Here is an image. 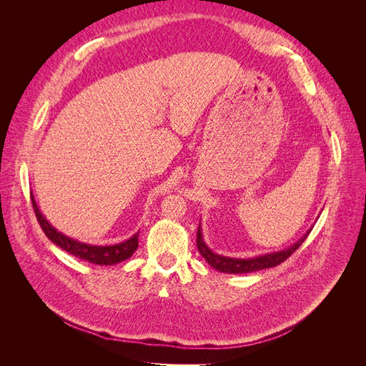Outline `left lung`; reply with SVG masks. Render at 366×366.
Instances as JSON below:
<instances>
[{"instance_id":"left-lung-1","label":"left lung","mask_w":366,"mask_h":366,"mask_svg":"<svg viewBox=\"0 0 366 366\" xmlns=\"http://www.w3.org/2000/svg\"><path fill=\"white\" fill-rule=\"evenodd\" d=\"M310 229L307 234L296 241L293 246H290L289 249H284L281 252H273V253H265L261 254V257H254V258H249V259H239V258H229V257H223V254H217L212 250H210L206 242L203 239V234H202V226H198L197 230V247L198 252L202 253V257L206 259V262L214 267L218 272L223 273H250V272H258V270H264V269H270V267H276L281 262H284L290 254L299 249V246L302 244L305 241V238L308 237Z\"/></svg>"}]
</instances>
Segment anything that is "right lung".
<instances>
[{
    "mask_svg": "<svg viewBox=\"0 0 366 366\" xmlns=\"http://www.w3.org/2000/svg\"><path fill=\"white\" fill-rule=\"evenodd\" d=\"M31 204H33V210H35V215L38 218V223L44 230V234L47 235V238L51 242H54V244L59 246L65 252L74 254L76 258H81L84 261L99 264V265H114L117 262L128 259L139 247V232L136 235H132L129 239L119 242V244H114V246H92V244H85V242H79L61 234V232H58L46 218H44L33 195H31Z\"/></svg>",
    "mask_w": 366,
    "mask_h": 366,
    "instance_id": "obj_1",
    "label": "right lung"
}]
</instances>
